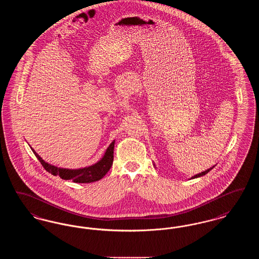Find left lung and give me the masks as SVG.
Returning a JSON list of instances; mask_svg holds the SVG:
<instances>
[{"label":"left lung","instance_id":"left-lung-1","mask_svg":"<svg viewBox=\"0 0 259 259\" xmlns=\"http://www.w3.org/2000/svg\"><path fill=\"white\" fill-rule=\"evenodd\" d=\"M154 166H155V165H154ZM214 166H215V165H214ZM214 166H212L211 168H209V169H208V170H206V171H204V172H199V174H197V175H195V176L191 177V180H192V179H196V178H200V177H202V176H204V175L208 174V172H209V171H210V170H211V169H212V168L214 167Z\"/></svg>","mask_w":259,"mask_h":259}]
</instances>
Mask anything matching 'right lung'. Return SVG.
<instances>
[{
    "instance_id": "right-lung-1",
    "label": "right lung",
    "mask_w": 259,
    "mask_h": 259,
    "mask_svg": "<svg viewBox=\"0 0 259 259\" xmlns=\"http://www.w3.org/2000/svg\"><path fill=\"white\" fill-rule=\"evenodd\" d=\"M115 141L113 140L111 145L108 147L107 150L105 151L104 156L100 160L84 168H78V169H67V168H60L54 165H51L50 163L44 160L37 152L34 150V148H31L37 159L40 162V164L44 166V168L52 174L53 176H59L62 180H70L74 183L77 184H90L97 182L104 178L106 174L110 171L112 162H113V149H114Z\"/></svg>"
}]
</instances>
